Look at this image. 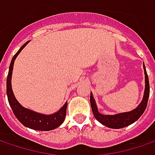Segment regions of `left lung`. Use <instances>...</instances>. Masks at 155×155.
<instances>
[{"mask_svg":"<svg viewBox=\"0 0 155 155\" xmlns=\"http://www.w3.org/2000/svg\"><path fill=\"white\" fill-rule=\"evenodd\" d=\"M144 67V73H145V92H144V96L141 101V103L139 106L132 110L129 112H124V113L116 114V115H103L99 113L97 106L96 104V101L93 97L92 93H90V104L92 108V111L94 114V117H96L97 121H99L104 125L112 128V129H119V128H124L126 127L135 121H137L141 115L144 113L147 105V101L149 97V93H150V87H149V81H148V76L147 74V70Z\"/></svg>","mask_w":155,"mask_h":155,"instance_id":"left-lung-1","label":"left lung"}]
</instances>
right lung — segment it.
Listing matches in <instances>:
<instances>
[{"label": "right lung", "instance_id": "1", "mask_svg": "<svg viewBox=\"0 0 155 155\" xmlns=\"http://www.w3.org/2000/svg\"><path fill=\"white\" fill-rule=\"evenodd\" d=\"M29 43V41L26 42L23 46L18 50V51L14 55L12 58L9 69H8V74L7 77V96L9 105L14 112L15 117L23 124L24 126L29 127L33 130L37 131H51L53 130L57 127H59L61 124L64 122L66 113H67V106L68 102L65 103L63 107L59 109V111L55 112L54 114L51 115H44V114L38 113L33 110H31L29 109H26L20 104L17 100L15 99L14 96L12 87H11V77H12V72H13V67H14V62L18 54L21 52V51L26 46V45Z\"/></svg>", "mask_w": 155, "mask_h": 155}]
</instances>
